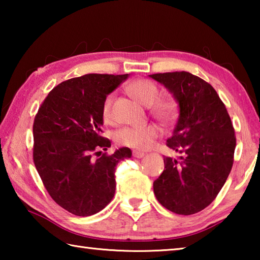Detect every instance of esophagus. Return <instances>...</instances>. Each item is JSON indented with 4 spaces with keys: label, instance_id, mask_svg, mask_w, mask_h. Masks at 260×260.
<instances>
[{
    "label": "esophagus",
    "instance_id": "obj_1",
    "mask_svg": "<svg viewBox=\"0 0 260 260\" xmlns=\"http://www.w3.org/2000/svg\"><path fill=\"white\" fill-rule=\"evenodd\" d=\"M144 155H146V153L142 152V151H138V150L133 151V156L136 157V158H142Z\"/></svg>",
    "mask_w": 260,
    "mask_h": 260
}]
</instances>
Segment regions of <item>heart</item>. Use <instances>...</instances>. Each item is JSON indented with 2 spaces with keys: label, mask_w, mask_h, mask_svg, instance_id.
<instances>
[{
  "label": "heart",
  "mask_w": 260,
  "mask_h": 260,
  "mask_svg": "<svg viewBox=\"0 0 260 260\" xmlns=\"http://www.w3.org/2000/svg\"><path fill=\"white\" fill-rule=\"evenodd\" d=\"M127 89L140 103L149 107L150 113L162 124H170L177 118L178 102L171 98H159L160 89L156 82L149 79H139L131 82ZM113 102L114 94H109L104 100L102 116L107 122L113 120ZM159 135L160 129L153 124L142 127H124L116 133V141L121 146L146 150L152 146Z\"/></svg>",
  "instance_id": "1"
}]
</instances>
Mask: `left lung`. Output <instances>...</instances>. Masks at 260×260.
<instances>
[{
	"instance_id": "left-lung-1",
	"label": "left lung",
	"mask_w": 260,
	"mask_h": 260,
	"mask_svg": "<svg viewBox=\"0 0 260 260\" xmlns=\"http://www.w3.org/2000/svg\"><path fill=\"white\" fill-rule=\"evenodd\" d=\"M164 85L180 108L166 146L179 158L165 157V169L153 182L158 202L189 215L209 206L225 184L234 162L235 131L217 91L200 77L181 71L150 76Z\"/></svg>"
}]
</instances>
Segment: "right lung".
Wrapping results in <instances>:
<instances>
[{
    "mask_svg": "<svg viewBox=\"0 0 260 260\" xmlns=\"http://www.w3.org/2000/svg\"><path fill=\"white\" fill-rule=\"evenodd\" d=\"M127 77L90 73L69 79L48 94L35 114L34 165L51 199L79 217L98 213L111 202L116 166L132 156L126 147L112 155L99 151L111 147L101 136L104 100Z\"/></svg>",
    "mask_w": 260,
    "mask_h": 260,
    "instance_id": "1",
    "label": "right lung"
}]
</instances>
